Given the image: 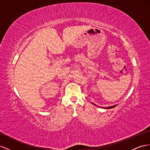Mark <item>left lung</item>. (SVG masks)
Returning a JSON list of instances; mask_svg holds the SVG:
<instances>
[{"instance_id":"8db88e82","label":"left lung","mask_w":150,"mask_h":150,"mask_svg":"<svg viewBox=\"0 0 150 150\" xmlns=\"http://www.w3.org/2000/svg\"><path fill=\"white\" fill-rule=\"evenodd\" d=\"M93 104L94 105H96L95 104H94V103H93ZM116 106H117V105H114V106H110V107H105V108H107V109H110V108H114V107H115Z\"/></svg>"}]
</instances>
